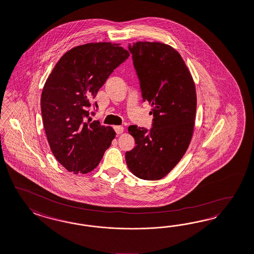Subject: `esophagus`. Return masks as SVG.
I'll list each match as a JSON object with an SVG mask.
<instances>
[{
  "instance_id": "1",
  "label": "esophagus",
  "mask_w": 254,
  "mask_h": 254,
  "mask_svg": "<svg viewBox=\"0 0 254 254\" xmlns=\"http://www.w3.org/2000/svg\"><path fill=\"white\" fill-rule=\"evenodd\" d=\"M114 131L116 132V134H121L124 131V127L122 126H116L114 127Z\"/></svg>"
}]
</instances>
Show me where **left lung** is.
Here are the masks:
<instances>
[{
	"mask_svg": "<svg viewBox=\"0 0 254 254\" xmlns=\"http://www.w3.org/2000/svg\"><path fill=\"white\" fill-rule=\"evenodd\" d=\"M140 82L142 101L152 106V127L128 132L136 146L126 152L127 165L143 180H158L183 158L192 137L196 91L181 55L168 45L137 42L127 47Z\"/></svg>",
	"mask_w": 254,
	"mask_h": 254,
	"instance_id": "8db88e82",
	"label": "left lung"
}]
</instances>
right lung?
Segmentation results:
<instances>
[{
  "label": "right lung",
  "instance_id": "obj_1",
  "mask_svg": "<svg viewBox=\"0 0 254 254\" xmlns=\"http://www.w3.org/2000/svg\"><path fill=\"white\" fill-rule=\"evenodd\" d=\"M129 53L112 43L71 49L54 66L41 95L47 139L57 161L74 174L96 168L115 137L111 127L93 121L90 112L98 90Z\"/></svg>",
  "mask_w": 254,
  "mask_h": 254
}]
</instances>
